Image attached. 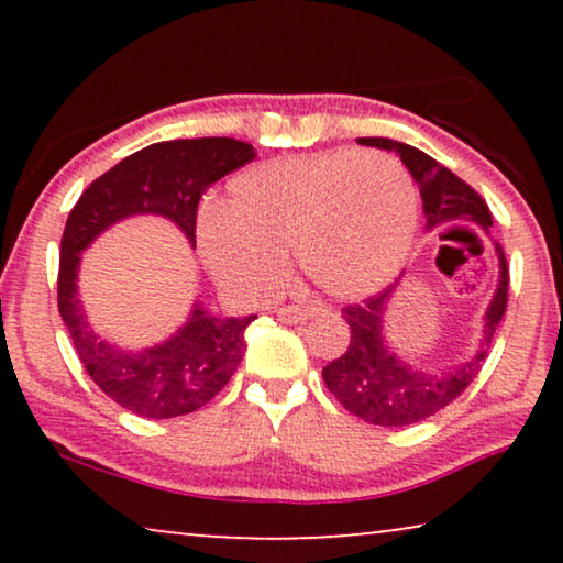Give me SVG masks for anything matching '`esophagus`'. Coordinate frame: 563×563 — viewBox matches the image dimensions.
<instances>
[{
	"instance_id": "obj_1",
	"label": "esophagus",
	"mask_w": 563,
	"mask_h": 563,
	"mask_svg": "<svg viewBox=\"0 0 563 563\" xmlns=\"http://www.w3.org/2000/svg\"><path fill=\"white\" fill-rule=\"evenodd\" d=\"M314 314H318V310H314V307H299V305H289V307H282V310H276V318H279L282 322H305V320H310V318H314Z\"/></svg>"
}]
</instances>
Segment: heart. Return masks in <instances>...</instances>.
Wrapping results in <instances>:
<instances>
[{"label":"heart","mask_w":563,"mask_h":563,"mask_svg":"<svg viewBox=\"0 0 563 563\" xmlns=\"http://www.w3.org/2000/svg\"><path fill=\"white\" fill-rule=\"evenodd\" d=\"M415 220V187L402 164L338 148L245 168L230 181L228 202L199 214L197 245L214 279L235 295L272 291L291 249L328 297L364 299L397 276Z\"/></svg>","instance_id":"1"}]
</instances>
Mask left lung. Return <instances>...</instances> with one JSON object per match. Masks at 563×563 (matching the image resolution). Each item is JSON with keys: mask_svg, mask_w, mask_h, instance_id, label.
<instances>
[{"mask_svg": "<svg viewBox=\"0 0 563 563\" xmlns=\"http://www.w3.org/2000/svg\"><path fill=\"white\" fill-rule=\"evenodd\" d=\"M358 143L395 151L402 158L407 172L420 187L426 230L451 225V222H474L489 235L492 212L484 199L428 153L407 143L389 141V137H358ZM495 253L499 261L497 289L484 312L479 349L468 361H459L445 368H422L407 364L397 351H391L387 333H384V314H387L391 291L399 282L391 284L384 295L366 299L364 305L345 307L343 320L351 330V343L341 358L330 361L322 368L325 387L333 391L338 402L351 415L366 420L368 426L384 428L412 426V422L426 420L451 405L482 368L495 330L503 322L510 276H507L503 245L495 243Z\"/></svg>", "mask_w": 563, "mask_h": 563, "instance_id": "obj_1", "label": "left lung"}]
</instances>
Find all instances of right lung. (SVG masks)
<instances>
[{
  "label": "right lung",
  "instance_id": "obj_1",
  "mask_svg": "<svg viewBox=\"0 0 563 563\" xmlns=\"http://www.w3.org/2000/svg\"><path fill=\"white\" fill-rule=\"evenodd\" d=\"M253 158V145L235 137L153 143L91 181L68 214L60 238L58 312L91 382L141 418H179L210 402L243 361L245 328L256 314L218 318L202 302H195L187 322L166 341L141 351L120 349L99 335L84 312L81 253L104 230L135 214L174 222L195 249L199 199L214 181Z\"/></svg>",
  "mask_w": 563,
  "mask_h": 563
}]
</instances>
